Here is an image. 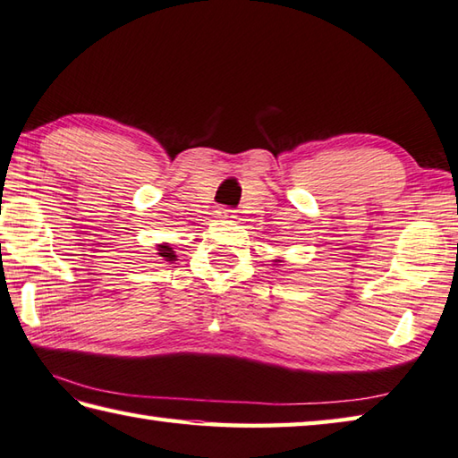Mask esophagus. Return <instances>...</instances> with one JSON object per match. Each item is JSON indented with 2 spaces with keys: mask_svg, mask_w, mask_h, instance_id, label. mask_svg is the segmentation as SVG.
Listing matches in <instances>:
<instances>
[{
  "mask_svg": "<svg viewBox=\"0 0 458 458\" xmlns=\"http://www.w3.org/2000/svg\"><path fill=\"white\" fill-rule=\"evenodd\" d=\"M218 216L220 218H236V214H234V210L232 208H226V206H222V208H218Z\"/></svg>",
  "mask_w": 458,
  "mask_h": 458,
  "instance_id": "1",
  "label": "esophagus"
}]
</instances>
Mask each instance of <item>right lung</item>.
Here are the masks:
<instances>
[{"label": "right lung", "instance_id": "obj_1", "mask_svg": "<svg viewBox=\"0 0 458 458\" xmlns=\"http://www.w3.org/2000/svg\"><path fill=\"white\" fill-rule=\"evenodd\" d=\"M158 254H160V256H163V258H166V262H173V259H176L174 252H173V250H170L168 246H160V250H158Z\"/></svg>", "mask_w": 458, "mask_h": 458}]
</instances>
